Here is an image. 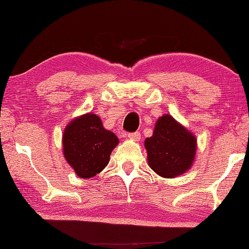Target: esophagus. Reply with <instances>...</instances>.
I'll use <instances>...</instances> for the list:
<instances>
[{"label": "esophagus", "mask_w": 249, "mask_h": 249, "mask_svg": "<svg viewBox=\"0 0 249 249\" xmlns=\"http://www.w3.org/2000/svg\"><path fill=\"white\" fill-rule=\"evenodd\" d=\"M128 138L134 141H139L141 139V135L140 133H138V131H136V133H129Z\"/></svg>", "instance_id": "1"}]
</instances>
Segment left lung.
Masks as SVG:
<instances>
[{"label": "left lung", "mask_w": 249, "mask_h": 249, "mask_svg": "<svg viewBox=\"0 0 249 249\" xmlns=\"http://www.w3.org/2000/svg\"><path fill=\"white\" fill-rule=\"evenodd\" d=\"M144 146L151 169L158 176L171 178L192 167L197 139L171 115L165 114L157 120L153 136L145 139Z\"/></svg>", "instance_id": "left-lung-1"}]
</instances>
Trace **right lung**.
I'll return each mask as SVG.
<instances>
[{"label":"right lung","mask_w":249,"mask_h":249,"mask_svg":"<svg viewBox=\"0 0 249 249\" xmlns=\"http://www.w3.org/2000/svg\"><path fill=\"white\" fill-rule=\"evenodd\" d=\"M118 144V137L105 129L99 116L91 112L72 120L63 133L65 160L81 178L102 172Z\"/></svg>","instance_id":"right-lung-1"}]
</instances>
